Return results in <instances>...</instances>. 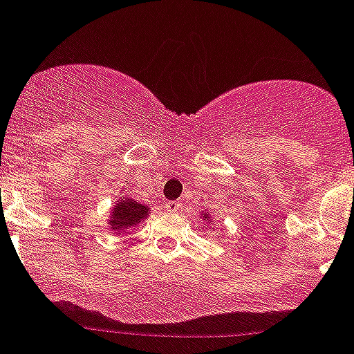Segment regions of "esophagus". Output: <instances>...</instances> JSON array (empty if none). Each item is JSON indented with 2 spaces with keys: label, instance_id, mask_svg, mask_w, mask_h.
I'll use <instances>...</instances> for the list:
<instances>
[{
  "label": "esophagus",
  "instance_id": "34e87169",
  "mask_svg": "<svg viewBox=\"0 0 354 354\" xmlns=\"http://www.w3.org/2000/svg\"><path fill=\"white\" fill-rule=\"evenodd\" d=\"M165 210H167L169 214H178V212L181 210V203H178V201H169L167 205H165Z\"/></svg>",
  "mask_w": 354,
  "mask_h": 354
}]
</instances>
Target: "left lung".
I'll return each instance as SVG.
<instances>
[{
  "label": "left lung",
  "mask_w": 354,
  "mask_h": 354,
  "mask_svg": "<svg viewBox=\"0 0 354 354\" xmlns=\"http://www.w3.org/2000/svg\"><path fill=\"white\" fill-rule=\"evenodd\" d=\"M203 219L205 221H208V224H212V217L208 214H203Z\"/></svg>",
  "instance_id": "1"
}]
</instances>
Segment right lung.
Returning <instances> with one entry per match:
<instances>
[{
    "label": "right lung",
    "instance_id": "1",
    "mask_svg": "<svg viewBox=\"0 0 354 354\" xmlns=\"http://www.w3.org/2000/svg\"><path fill=\"white\" fill-rule=\"evenodd\" d=\"M147 212H149L147 205H140V203H137L135 199H119V201L115 203V207L112 208V212H110V230L118 233L124 232V230L128 228H133V226H137L140 221L146 219L147 215H149Z\"/></svg>",
    "mask_w": 354,
    "mask_h": 354
}]
</instances>
